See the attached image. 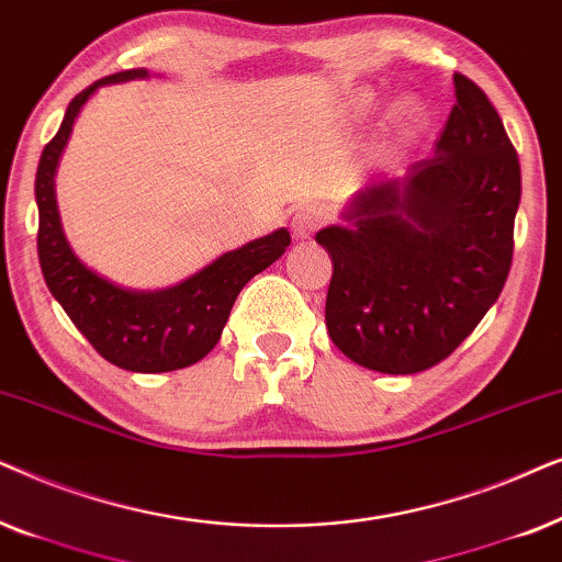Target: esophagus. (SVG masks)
Instances as JSON below:
<instances>
[{
	"mask_svg": "<svg viewBox=\"0 0 562 562\" xmlns=\"http://www.w3.org/2000/svg\"><path fill=\"white\" fill-rule=\"evenodd\" d=\"M324 218H326V215H324V211H321V207L305 205L293 215V221H290V228H293L295 238L305 241V238H311L313 234H316L321 223H324Z\"/></svg>",
	"mask_w": 562,
	"mask_h": 562,
	"instance_id": "1",
	"label": "esophagus"
}]
</instances>
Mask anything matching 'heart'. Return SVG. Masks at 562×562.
<instances>
[{"label": "heart", "mask_w": 562, "mask_h": 562, "mask_svg": "<svg viewBox=\"0 0 562 562\" xmlns=\"http://www.w3.org/2000/svg\"><path fill=\"white\" fill-rule=\"evenodd\" d=\"M351 104H355L357 115H370V112L375 110V97H372L370 92H362L355 97V102ZM424 125H426V112L422 104L406 102V104H401L398 112H395V133H398V138H403V140L416 138L418 133L424 131Z\"/></svg>", "instance_id": "1"}]
</instances>
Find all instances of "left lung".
<instances>
[{"label": "left lung", "instance_id": "1", "mask_svg": "<svg viewBox=\"0 0 562 562\" xmlns=\"http://www.w3.org/2000/svg\"><path fill=\"white\" fill-rule=\"evenodd\" d=\"M434 156L359 190L316 241L331 257L326 328L351 362L414 375L452 355L512 269L521 171L496 108L454 74Z\"/></svg>", "mask_w": 562, "mask_h": 562}]
</instances>
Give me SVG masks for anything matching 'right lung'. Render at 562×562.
Listing matches in <instances>:
<instances>
[{
  "label": "right lung",
  "mask_w": 562,
  "mask_h": 562,
  "mask_svg": "<svg viewBox=\"0 0 562 562\" xmlns=\"http://www.w3.org/2000/svg\"><path fill=\"white\" fill-rule=\"evenodd\" d=\"M146 77V69L110 74L66 108L61 128L43 148L35 175L37 259L50 295L108 362L131 372H171L200 362L218 344L241 288L285 254L290 231L277 228L241 249L226 251L179 285L154 293L120 288L74 254L58 218L54 190L56 167L69 144L74 120L97 87Z\"/></svg>",
  "instance_id": "1"
}]
</instances>
